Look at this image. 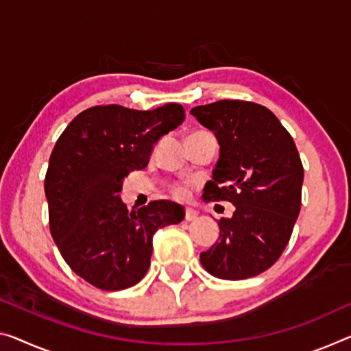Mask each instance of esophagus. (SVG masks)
Masks as SVG:
<instances>
[{
    "instance_id": "obj_1",
    "label": "esophagus",
    "mask_w": 351,
    "mask_h": 351,
    "mask_svg": "<svg viewBox=\"0 0 351 351\" xmlns=\"http://www.w3.org/2000/svg\"><path fill=\"white\" fill-rule=\"evenodd\" d=\"M196 218H197L196 210H193V208H186L185 210V219L186 221H194Z\"/></svg>"
}]
</instances>
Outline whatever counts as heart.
<instances>
[{
  "instance_id": "heart-1",
  "label": "heart",
  "mask_w": 351,
  "mask_h": 351,
  "mask_svg": "<svg viewBox=\"0 0 351 351\" xmlns=\"http://www.w3.org/2000/svg\"><path fill=\"white\" fill-rule=\"evenodd\" d=\"M171 193L176 199H186L188 194H190V183H174L171 188Z\"/></svg>"
}]
</instances>
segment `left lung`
Listing matches in <instances>:
<instances>
[{"label":"left lung","mask_w":351,"mask_h":351,"mask_svg":"<svg viewBox=\"0 0 351 351\" xmlns=\"http://www.w3.org/2000/svg\"><path fill=\"white\" fill-rule=\"evenodd\" d=\"M191 114L219 143L213 180L204 201H228L219 239L201 252V263L219 279L254 278L276 263L289 245L301 208L304 169L293 138L268 108L245 100L196 106Z\"/></svg>","instance_id":"left-lung-1"}]
</instances>
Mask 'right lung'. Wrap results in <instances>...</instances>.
Listing matches in <instances>:
<instances>
[{"label": "right lung", "mask_w": 351, "mask_h": 351, "mask_svg": "<svg viewBox=\"0 0 351 351\" xmlns=\"http://www.w3.org/2000/svg\"><path fill=\"white\" fill-rule=\"evenodd\" d=\"M183 121L177 104L152 111L100 105L80 112L56 141L45 176L50 232L67 265L94 287L116 292L138 284L155 232L185 218L176 202L128 212L119 197L122 180L144 169L154 144Z\"/></svg>", "instance_id": "obj_1"}]
</instances>
